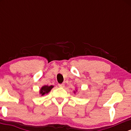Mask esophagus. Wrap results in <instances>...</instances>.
<instances>
[{
    "mask_svg": "<svg viewBox=\"0 0 131 131\" xmlns=\"http://www.w3.org/2000/svg\"><path fill=\"white\" fill-rule=\"evenodd\" d=\"M58 86H59V88H64V84H58Z\"/></svg>",
    "mask_w": 131,
    "mask_h": 131,
    "instance_id": "1",
    "label": "esophagus"
}]
</instances>
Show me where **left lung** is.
Segmentation results:
<instances>
[{
    "mask_svg": "<svg viewBox=\"0 0 131 131\" xmlns=\"http://www.w3.org/2000/svg\"><path fill=\"white\" fill-rule=\"evenodd\" d=\"M76 91H77V90H76V89L75 90V91H74V94H76Z\"/></svg>",
    "mask_w": 131,
    "mask_h": 131,
    "instance_id": "1",
    "label": "left lung"
}]
</instances>
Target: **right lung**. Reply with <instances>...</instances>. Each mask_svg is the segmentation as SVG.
<instances>
[{
    "label": "right lung",
    "mask_w": 131,
    "mask_h": 131,
    "mask_svg": "<svg viewBox=\"0 0 131 131\" xmlns=\"http://www.w3.org/2000/svg\"><path fill=\"white\" fill-rule=\"evenodd\" d=\"M53 88V85H43L41 88H40L39 91V94L41 95L42 96L44 95L45 94H47L50 92L52 89Z\"/></svg>",
    "instance_id": "1"
}]
</instances>
